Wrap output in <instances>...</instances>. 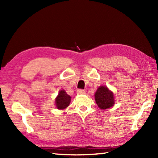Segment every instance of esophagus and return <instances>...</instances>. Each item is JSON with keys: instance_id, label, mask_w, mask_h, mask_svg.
I'll return each instance as SVG.
<instances>
[{"instance_id": "34e87169", "label": "esophagus", "mask_w": 158, "mask_h": 158, "mask_svg": "<svg viewBox=\"0 0 158 158\" xmlns=\"http://www.w3.org/2000/svg\"><path fill=\"white\" fill-rule=\"evenodd\" d=\"M77 94H85V91L84 89H77Z\"/></svg>"}]
</instances>
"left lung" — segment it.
<instances>
[{
	"label": "left lung",
	"mask_w": 158,
	"mask_h": 158,
	"mask_svg": "<svg viewBox=\"0 0 158 158\" xmlns=\"http://www.w3.org/2000/svg\"><path fill=\"white\" fill-rule=\"evenodd\" d=\"M95 100L100 109H107L112 107L115 103L112 92L105 86H100L95 94Z\"/></svg>",
	"instance_id": "obj_1"
}]
</instances>
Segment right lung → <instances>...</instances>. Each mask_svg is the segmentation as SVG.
Here are the masks:
<instances>
[{"label": "right lung", "instance_id": "add662e5", "mask_svg": "<svg viewBox=\"0 0 158 158\" xmlns=\"http://www.w3.org/2000/svg\"><path fill=\"white\" fill-rule=\"evenodd\" d=\"M70 96L66 94L64 90H61L56 99V107L58 109H64L69 105Z\"/></svg>", "mask_w": 158, "mask_h": 158}]
</instances>
